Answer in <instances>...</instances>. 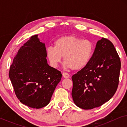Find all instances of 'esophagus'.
Listing matches in <instances>:
<instances>
[{"label":"esophagus","mask_w":127,"mask_h":127,"mask_svg":"<svg viewBox=\"0 0 127 127\" xmlns=\"http://www.w3.org/2000/svg\"><path fill=\"white\" fill-rule=\"evenodd\" d=\"M62 76H63L64 78H65V79H67V78H69V74L67 73H62Z\"/></svg>","instance_id":"esophagus-1"}]
</instances>
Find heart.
Segmentation results:
<instances>
[{"instance_id":"heart-1","label":"heart","mask_w":127,"mask_h":127,"mask_svg":"<svg viewBox=\"0 0 127 127\" xmlns=\"http://www.w3.org/2000/svg\"><path fill=\"white\" fill-rule=\"evenodd\" d=\"M94 45L91 41L73 35L64 36L54 41V47L46 50V56L50 65L57 67L64 57L65 66L73 70L84 69L93 58Z\"/></svg>"}]
</instances>
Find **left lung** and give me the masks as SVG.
Masks as SVG:
<instances>
[{"label":"left lung","mask_w":127,"mask_h":127,"mask_svg":"<svg viewBox=\"0 0 127 127\" xmlns=\"http://www.w3.org/2000/svg\"><path fill=\"white\" fill-rule=\"evenodd\" d=\"M120 68V59L114 45L102 38L97 41L89 64L72 77V95L76 105L88 110L110 100L119 86Z\"/></svg>","instance_id":"8db88e82"}]
</instances>
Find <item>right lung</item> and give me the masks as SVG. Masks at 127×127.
Wrapping results in <instances>:
<instances>
[{"instance_id":"1","label":"right lung","mask_w":127,"mask_h":127,"mask_svg":"<svg viewBox=\"0 0 127 127\" xmlns=\"http://www.w3.org/2000/svg\"><path fill=\"white\" fill-rule=\"evenodd\" d=\"M37 36H31L19 49L9 71L17 98L35 109L49 103L62 77L60 71L48 65L45 44Z\"/></svg>"}]
</instances>
